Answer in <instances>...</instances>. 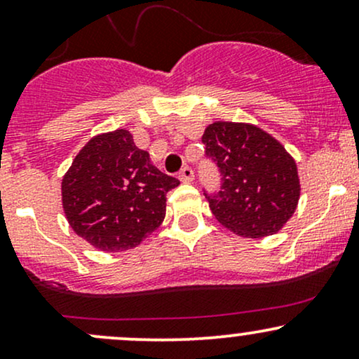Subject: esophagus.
<instances>
[{
  "label": "esophagus",
  "instance_id": "esophagus-1",
  "mask_svg": "<svg viewBox=\"0 0 359 359\" xmlns=\"http://www.w3.org/2000/svg\"><path fill=\"white\" fill-rule=\"evenodd\" d=\"M179 179H180V182H184V184L192 182V180H194V172H192V168H191V167H184L182 170H180Z\"/></svg>",
  "mask_w": 359,
  "mask_h": 359
}]
</instances>
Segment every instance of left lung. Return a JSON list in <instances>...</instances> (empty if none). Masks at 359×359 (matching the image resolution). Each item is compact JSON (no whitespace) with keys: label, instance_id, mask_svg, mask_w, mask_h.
Masks as SVG:
<instances>
[{"label":"left lung","instance_id":"1","mask_svg":"<svg viewBox=\"0 0 359 359\" xmlns=\"http://www.w3.org/2000/svg\"><path fill=\"white\" fill-rule=\"evenodd\" d=\"M203 143L221 174L219 191L204 192L216 219L246 238L280 231L300 197L297 165L282 143L262 128L231 121L209 125Z\"/></svg>","mask_w":359,"mask_h":359}]
</instances>
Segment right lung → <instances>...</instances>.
<instances>
[{"instance_id":"1","label":"right lung","mask_w":359,"mask_h":359,"mask_svg":"<svg viewBox=\"0 0 359 359\" xmlns=\"http://www.w3.org/2000/svg\"><path fill=\"white\" fill-rule=\"evenodd\" d=\"M179 184L121 128L82 147L62 179V205L77 236L116 253L138 246L162 224L167 192Z\"/></svg>"}]
</instances>
